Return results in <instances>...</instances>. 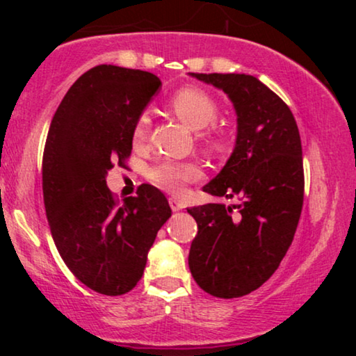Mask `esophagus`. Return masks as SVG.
Segmentation results:
<instances>
[{
	"instance_id": "esophagus-1",
	"label": "esophagus",
	"mask_w": 356,
	"mask_h": 356,
	"mask_svg": "<svg viewBox=\"0 0 356 356\" xmlns=\"http://www.w3.org/2000/svg\"><path fill=\"white\" fill-rule=\"evenodd\" d=\"M168 202H170V207H172V211H173V212L181 211V209L184 207V206H183V202L179 201V199H177V197H170V199H168Z\"/></svg>"
}]
</instances>
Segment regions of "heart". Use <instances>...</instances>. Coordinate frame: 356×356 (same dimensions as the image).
<instances>
[{
	"label": "heart",
	"instance_id": "b5f03b06",
	"mask_svg": "<svg viewBox=\"0 0 356 356\" xmlns=\"http://www.w3.org/2000/svg\"><path fill=\"white\" fill-rule=\"evenodd\" d=\"M170 105L175 115L184 124L194 131H201L213 124L217 118V104L206 92L197 87H183L172 97ZM150 120L147 115L139 116L133 129V140L136 145L143 144L149 134ZM201 177V170L191 162H172L165 160L150 168L149 179L159 188L168 193H179L184 184Z\"/></svg>",
	"mask_w": 356,
	"mask_h": 356
}]
</instances>
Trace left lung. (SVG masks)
I'll use <instances>...</instances> for the list:
<instances>
[{"label":"left lung","mask_w":356,"mask_h":356,"mask_svg":"<svg viewBox=\"0 0 356 356\" xmlns=\"http://www.w3.org/2000/svg\"><path fill=\"white\" fill-rule=\"evenodd\" d=\"M189 76L225 92L236 113L233 152L202 191L240 199L188 209L197 223L189 270L207 293L238 298L269 280L293 241L305 191L300 131L285 102L254 76Z\"/></svg>","instance_id":"left-lung-1"}]
</instances>
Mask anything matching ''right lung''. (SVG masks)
Listing matches in <instances>:
<instances>
[{
  "label": "right lung",
  "mask_w": 356,
  "mask_h": 356,
  "mask_svg": "<svg viewBox=\"0 0 356 356\" xmlns=\"http://www.w3.org/2000/svg\"><path fill=\"white\" fill-rule=\"evenodd\" d=\"M162 82L152 72L100 65L66 92L48 129L42 162L43 202L58 252L97 293H128L144 274L157 232L172 217L163 193L143 184L116 202L106 186L124 167L136 121Z\"/></svg>",
  "instance_id": "obj_1"
}]
</instances>
